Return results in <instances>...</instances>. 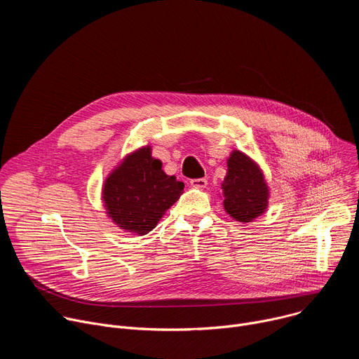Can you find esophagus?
I'll return each mask as SVG.
<instances>
[{
  "instance_id": "obj_1",
  "label": "esophagus",
  "mask_w": 359,
  "mask_h": 359,
  "mask_svg": "<svg viewBox=\"0 0 359 359\" xmlns=\"http://www.w3.org/2000/svg\"><path fill=\"white\" fill-rule=\"evenodd\" d=\"M190 184H191L193 187H200V189H201V187H206V186H208V180L203 179V177H201V179H191V180H190Z\"/></svg>"
}]
</instances>
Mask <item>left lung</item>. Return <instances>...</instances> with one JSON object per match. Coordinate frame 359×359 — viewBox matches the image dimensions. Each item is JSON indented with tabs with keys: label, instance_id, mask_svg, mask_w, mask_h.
Masks as SVG:
<instances>
[{
	"label": "left lung",
	"instance_id": "obj_1",
	"mask_svg": "<svg viewBox=\"0 0 359 359\" xmlns=\"http://www.w3.org/2000/svg\"><path fill=\"white\" fill-rule=\"evenodd\" d=\"M223 182L224 209L237 222H251L264 213L269 190L260 169L244 153L236 150L227 162Z\"/></svg>",
	"mask_w": 359,
	"mask_h": 359
}]
</instances>
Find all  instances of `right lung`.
Segmentation results:
<instances>
[{"label":"right lung","mask_w":359,"mask_h":359,"mask_svg":"<svg viewBox=\"0 0 359 359\" xmlns=\"http://www.w3.org/2000/svg\"><path fill=\"white\" fill-rule=\"evenodd\" d=\"M184 184L162 170L149 146L128 156L107 179L104 201L109 217L123 230L147 234L183 193Z\"/></svg>","instance_id":"1"}]
</instances>
